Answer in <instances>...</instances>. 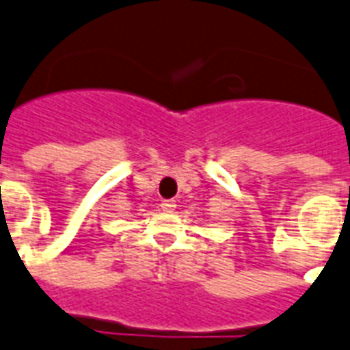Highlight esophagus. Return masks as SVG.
Masks as SVG:
<instances>
[{"label":"esophagus","mask_w":350,"mask_h":350,"mask_svg":"<svg viewBox=\"0 0 350 350\" xmlns=\"http://www.w3.org/2000/svg\"><path fill=\"white\" fill-rule=\"evenodd\" d=\"M175 200H162L161 202V208L164 210V212H173L175 210Z\"/></svg>","instance_id":"esophagus-1"}]
</instances>
